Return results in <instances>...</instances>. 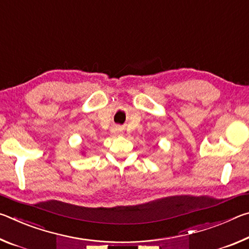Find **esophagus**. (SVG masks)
<instances>
[{"label":"esophagus","instance_id":"esophagus-1","mask_svg":"<svg viewBox=\"0 0 249 249\" xmlns=\"http://www.w3.org/2000/svg\"><path fill=\"white\" fill-rule=\"evenodd\" d=\"M115 134L119 135V136H121V135H123V133H122L121 128H116V133H115Z\"/></svg>","mask_w":249,"mask_h":249}]
</instances>
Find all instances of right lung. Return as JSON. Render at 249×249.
I'll list each match as a JSON object with an SVG mask.
<instances>
[{"instance_id": "1", "label": "right lung", "mask_w": 249, "mask_h": 249, "mask_svg": "<svg viewBox=\"0 0 249 249\" xmlns=\"http://www.w3.org/2000/svg\"><path fill=\"white\" fill-rule=\"evenodd\" d=\"M83 154H84V151H82V155H83Z\"/></svg>"}]
</instances>
